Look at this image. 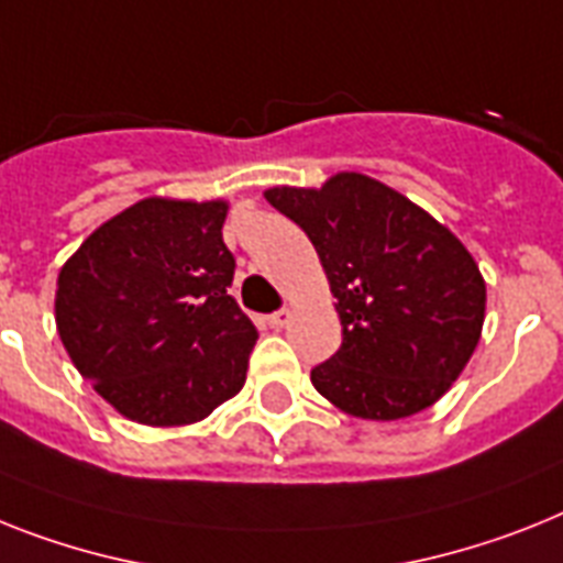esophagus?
<instances>
[{"label": "esophagus", "instance_id": "esophagus-1", "mask_svg": "<svg viewBox=\"0 0 563 563\" xmlns=\"http://www.w3.org/2000/svg\"><path fill=\"white\" fill-rule=\"evenodd\" d=\"M290 316H292L290 310L282 308V310H276V313L267 316V324H271V328H276V331H278V328H285V324L290 322Z\"/></svg>", "mask_w": 563, "mask_h": 563}]
</instances>
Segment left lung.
<instances>
[{
    "mask_svg": "<svg viewBox=\"0 0 563 563\" xmlns=\"http://www.w3.org/2000/svg\"><path fill=\"white\" fill-rule=\"evenodd\" d=\"M319 253L342 345L310 371L345 415L399 420L438 402L475 354L486 285L468 250L417 203L356 172L267 189Z\"/></svg>",
    "mask_w": 563,
    "mask_h": 563,
    "instance_id": "left-lung-1",
    "label": "left lung"
}]
</instances>
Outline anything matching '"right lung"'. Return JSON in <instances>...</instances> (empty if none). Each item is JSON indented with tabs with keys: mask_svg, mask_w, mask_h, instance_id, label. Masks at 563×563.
Returning <instances> with one entry per match:
<instances>
[{
	"mask_svg": "<svg viewBox=\"0 0 563 563\" xmlns=\"http://www.w3.org/2000/svg\"><path fill=\"white\" fill-rule=\"evenodd\" d=\"M224 201L146 198L65 262L57 331L77 371L120 415L184 426L241 391L258 331L227 287Z\"/></svg>",
	"mask_w": 563,
	"mask_h": 563,
	"instance_id": "add662e5",
	"label": "right lung"
}]
</instances>
